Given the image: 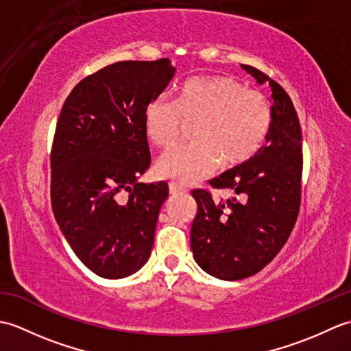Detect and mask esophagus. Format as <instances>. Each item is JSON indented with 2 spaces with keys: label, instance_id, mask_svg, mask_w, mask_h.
<instances>
[{
  "label": "esophagus",
  "instance_id": "1",
  "mask_svg": "<svg viewBox=\"0 0 351 351\" xmlns=\"http://www.w3.org/2000/svg\"><path fill=\"white\" fill-rule=\"evenodd\" d=\"M169 191H170V195H178V193H185V191H187V189L182 187L181 184L170 182L169 184Z\"/></svg>",
  "mask_w": 351,
  "mask_h": 351
}]
</instances>
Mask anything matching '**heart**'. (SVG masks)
<instances>
[{
  "mask_svg": "<svg viewBox=\"0 0 351 351\" xmlns=\"http://www.w3.org/2000/svg\"><path fill=\"white\" fill-rule=\"evenodd\" d=\"M187 122L196 141L164 154L156 162L162 178L182 184L210 176L223 161L237 166L252 158L270 132L273 111L264 93L249 90L230 77H195L185 81L176 101L158 96L145 113V132L154 145L169 147Z\"/></svg>",
  "mask_w": 351,
  "mask_h": 351,
  "instance_id": "b5f03b06",
  "label": "heart"
}]
</instances>
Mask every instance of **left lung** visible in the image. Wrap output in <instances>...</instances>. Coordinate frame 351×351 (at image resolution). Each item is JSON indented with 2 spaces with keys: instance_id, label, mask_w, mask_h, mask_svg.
<instances>
[{
  "instance_id": "left-lung-1",
  "label": "left lung",
  "mask_w": 351,
  "mask_h": 351,
  "mask_svg": "<svg viewBox=\"0 0 351 351\" xmlns=\"http://www.w3.org/2000/svg\"><path fill=\"white\" fill-rule=\"evenodd\" d=\"M259 84L271 87L273 121L267 145L210 182L237 196L214 200L206 190L191 193L197 214L191 250L199 267L223 280H240L263 270L278 255L300 210L302 128L293 101L276 81L241 64Z\"/></svg>"
}]
</instances>
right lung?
<instances>
[{"instance_id": "1", "label": "right lung", "mask_w": 351, "mask_h": 351, "mask_svg": "<svg viewBox=\"0 0 351 351\" xmlns=\"http://www.w3.org/2000/svg\"><path fill=\"white\" fill-rule=\"evenodd\" d=\"M175 75L169 58L117 62L66 98L51 149V205L73 253L106 279L143 267L166 182L141 184L151 166L145 113Z\"/></svg>"}]
</instances>
